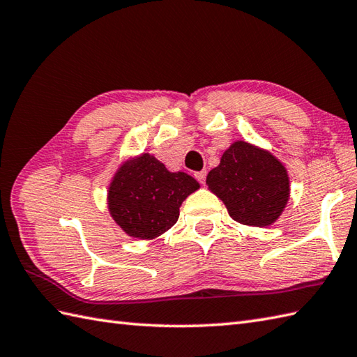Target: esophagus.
I'll return each instance as SVG.
<instances>
[{
  "label": "esophagus",
  "mask_w": 357,
  "mask_h": 357,
  "mask_svg": "<svg viewBox=\"0 0 357 357\" xmlns=\"http://www.w3.org/2000/svg\"><path fill=\"white\" fill-rule=\"evenodd\" d=\"M194 177L200 181L202 185H204V181H206V169H203V171H199V172H195L194 174Z\"/></svg>",
  "instance_id": "esophagus-1"
}]
</instances>
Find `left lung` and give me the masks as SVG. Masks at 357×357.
Returning <instances> with one entry per match:
<instances>
[{"mask_svg":"<svg viewBox=\"0 0 357 357\" xmlns=\"http://www.w3.org/2000/svg\"><path fill=\"white\" fill-rule=\"evenodd\" d=\"M206 183L235 221L258 227L281 215L290 192L287 171L278 158L245 142H235L225 151Z\"/></svg>","mask_w":357,"mask_h":357,"instance_id":"obj_1","label":"left lung"}]
</instances>
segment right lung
I'll use <instances>...</instances> for the list:
<instances>
[{
    "label": "right lung",
    "instance_id": "add662e5",
    "mask_svg": "<svg viewBox=\"0 0 357 357\" xmlns=\"http://www.w3.org/2000/svg\"><path fill=\"white\" fill-rule=\"evenodd\" d=\"M200 188L186 172H169L149 154L121 166L108 191V209L134 238L149 240L177 223L180 206Z\"/></svg>",
    "mask_w": 357,
    "mask_h": 357
}]
</instances>
